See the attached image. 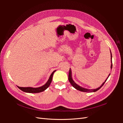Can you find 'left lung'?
Wrapping results in <instances>:
<instances>
[{
  "label": "left lung",
  "mask_w": 123,
  "mask_h": 123,
  "mask_svg": "<svg viewBox=\"0 0 123 123\" xmlns=\"http://www.w3.org/2000/svg\"><path fill=\"white\" fill-rule=\"evenodd\" d=\"M110 53H111V69H112V54H111V52L110 51ZM110 75V73L109 74L108 76V77L106 79V80H105V81H104V82L102 84V85L100 86L99 87H98V88H96V89H86V88H84L83 87H81L79 85H78L77 84H76L75 82H74V80H73L72 78V71L71 70V69L70 68V70H69V77H68V80H69V81H70V84L72 85V86L75 88L76 89H77V90H79V91H82V92H96V91L98 90L99 89L101 88L104 85V84H105V83L106 81V80H107L108 78L109 77V75Z\"/></svg>",
  "instance_id": "1"
}]
</instances>
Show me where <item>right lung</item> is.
Segmentation results:
<instances>
[{"label": "right lung", "mask_w": 123, "mask_h": 123, "mask_svg": "<svg viewBox=\"0 0 123 123\" xmlns=\"http://www.w3.org/2000/svg\"><path fill=\"white\" fill-rule=\"evenodd\" d=\"M56 71V70H54V71L52 73L51 75L49 77V80L47 81V82L43 85V86L38 87V88H32V87H18V88L20 89L24 92H27V93H39L41 92H43L47 89L48 87H49V86L51 83L52 80V77L54 73Z\"/></svg>", "instance_id": "right-lung-1"}]
</instances>
